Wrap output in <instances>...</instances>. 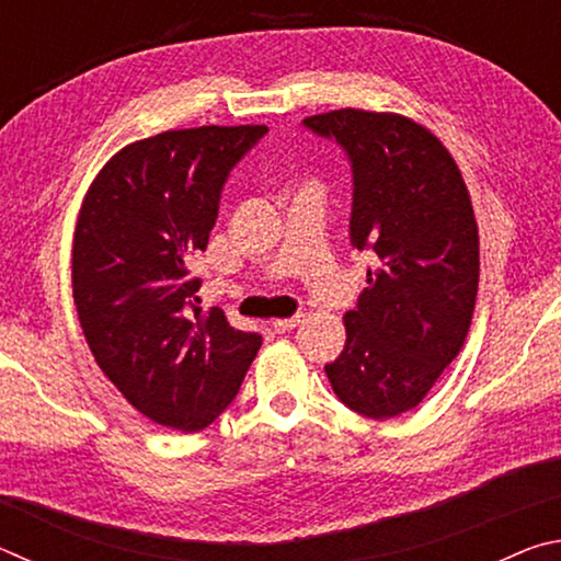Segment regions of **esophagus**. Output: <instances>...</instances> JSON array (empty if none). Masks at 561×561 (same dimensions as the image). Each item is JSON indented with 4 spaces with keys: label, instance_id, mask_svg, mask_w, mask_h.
<instances>
[{
    "label": "esophagus",
    "instance_id": "34e87169",
    "mask_svg": "<svg viewBox=\"0 0 561 561\" xmlns=\"http://www.w3.org/2000/svg\"><path fill=\"white\" fill-rule=\"evenodd\" d=\"M304 321V314H297V317H289V319H274L272 321V329L277 331V334H284V331H291L297 329Z\"/></svg>",
    "mask_w": 561,
    "mask_h": 561
}]
</instances>
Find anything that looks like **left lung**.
<instances>
[{
  "mask_svg": "<svg viewBox=\"0 0 561 561\" xmlns=\"http://www.w3.org/2000/svg\"><path fill=\"white\" fill-rule=\"evenodd\" d=\"M304 126L346 150L351 244L376 254L324 371L341 403L383 421L421 403L468 336L480 277L470 193L448 148L398 113L341 108Z\"/></svg>",
  "mask_w": 561,
  "mask_h": 561,
  "instance_id": "8db88e82",
  "label": "left lung"
}]
</instances>
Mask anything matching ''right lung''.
<instances>
[{
    "mask_svg": "<svg viewBox=\"0 0 561 561\" xmlns=\"http://www.w3.org/2000/svg\"><path fill=\"white\" fill-rule=\"evenodd\" d=\"M267 126L165 130L121 148L83 197L73 304L93 358L123 398L165 428L210 425L262 346L225 311L197 307L205 252L230 170Z\"/></svg>",
    "mask_w": 561,
    "mask_h": 561,
    "instance_id": "right-lung-1",
    "label": "right lung"
}]
</instances>
